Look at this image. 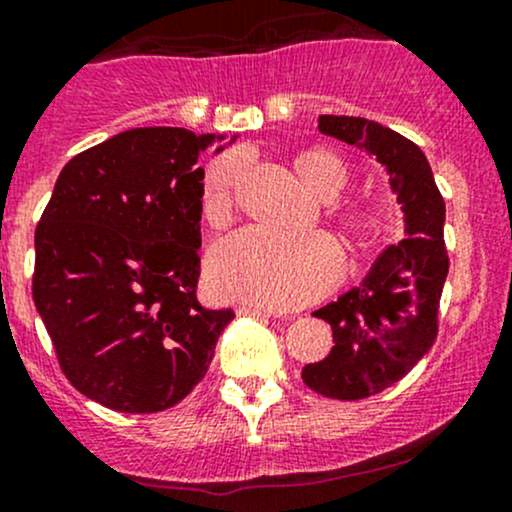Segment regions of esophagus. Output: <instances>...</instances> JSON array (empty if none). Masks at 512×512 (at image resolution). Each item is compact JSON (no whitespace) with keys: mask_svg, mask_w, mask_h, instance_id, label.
I'll return each instance as SVG.
<instances>
[{"mask_svg":"<svg viewBox=\"0 0 512 512\" xmlns=\"http://www.w3.org/2000/svg\"><path fill=\"white\" fill-rule=\"evenodd\" d=\"M239 315H254V317H276V312L268 310V307H256V305H239Z\"/></svg>","mask_w":512,"mask_h":512,"instance_id":"esophagus-1","label":"esophagus"}]
</instances>
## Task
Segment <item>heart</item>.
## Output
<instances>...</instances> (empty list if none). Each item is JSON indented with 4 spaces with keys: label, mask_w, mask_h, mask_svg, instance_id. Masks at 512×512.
<instances>
[{
    "label": "heart",
    "mask_w": 512,
    "mask_h": 512,
    "mask_svg": "<svg viewBox=\"0 0 512 512\" xmlns=\"http://www.w3.org/2000/svg\"><path fill=\"white\" fill-rule=\"evenodd\" d=\"M295 178L310 195L332 200L349 183V168L327 148H302L290 158ZM244 173L239 153H222L205 168L200 210L207 227L232 219L234 192ZM329 222L342 236L349 256L359 258L378 244L386 212L371 200H344L329 207ZM342 271V254L324 234L285 239L256 229L227 236L207 256V285L219 300L288 310L322 298Z\"/></svg>",
    "instance_id": "obj_1"
}]
</instances>
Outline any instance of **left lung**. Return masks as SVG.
Returning a JSON list of instances; mask_svg holds the SVG:
<instances>
[{
	"label": "left lung",
	"mask_w": 512,
	"mask_h": 512,
	"mask_svg": "<svg viewBox=\"0 0 512 512\" xmlns=\"http://www.w3.org/2000/svg\"><path fill=\"white\" fill-rule=\"evenodd\" d=\"M322 134L364 146L390 173L405 212V239L376 261L364 283L312 312L332 324V351L302 368L307 388L324 398L364 400L393 386L430 351L439 298L449 273L444 197L420 146L364 117L322 114Z\"/></svg>",
	"instance_id": "obj_1"
}]
</instances>
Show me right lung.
Returning a JSON list of instances; mask_svg holds the SVG:
<instances>
[{"mask_svg": "<svg viewBox=\"0 0 512 512\" xmlns=\"http://www.w3.org/2000/svg\"><path fill=\"white\" fill-rule=\"evenodd\" d=\"M214 141L144 126L78 153L36 227L34 302L60 371L117 412L178 405L232 310L197 302L200 153Z\"/></svg>", "mask_w": 512, "mask_h": 512, "instance_id": "add662e5", "label": "right lung"}]
</instances>
